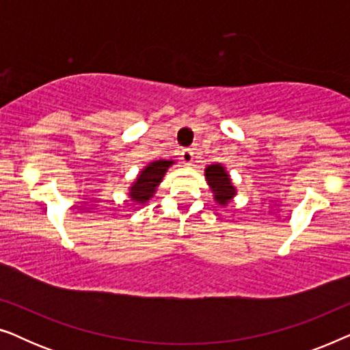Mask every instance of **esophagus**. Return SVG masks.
<instances>
[{
	"label": "esophagus",
	"mask_w": 350,
	"mask_h": 350,
	"mask_svg": "<svg viewBox=\"0 0 350 350\" xmlns=\"http://www.w3.org/2000/svg\"><path fill=\"white\" fill-rule=\"evenodd\" d=\"M194 159V151L191 150V148H185V150H181V161L185 162V164H191Z\"/></svg>",
	"instance_id": "esophagus-1"
}]
</instances>
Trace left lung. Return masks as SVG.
I'll return each mask as SVG.
<instances>
[{
  "label": "left lung",
  "instance_id": "obj_1",
  "mask_svg": "<svg viewBox=\"0 0 350 350\" xmlns=\"http://www.w3.org/2000/svg\"><path fill=\"white\" fill-rule=\"evenodd\" d=\"M205 176H207L208 185L213 188L215 200H217L218 204L224 205L234 194H236V189H234V186L231 185L229 175L224 172L221 165H208L207 169H205Z\"/></svg>",
  "mask_w": 350,
  "mask_h": 350
}]
</instances>
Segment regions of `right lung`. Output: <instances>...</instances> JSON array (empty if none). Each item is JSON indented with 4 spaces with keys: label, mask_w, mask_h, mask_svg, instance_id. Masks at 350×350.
<instances>
[{
    "label": "right lung",
    "mask_w": 350,
    "mask_h": 350,
    "mask_svg": "<svg viewBox=\"0 0 350 350\" xmlns=\"http://www.w3.org/2000/svg\"><path fill=\"white\" fill-rule=\"evenodd\" d=\"M172 165V161H154L138 175L135 185L131 188V199L133 202L145 204L152 198L156 186L161 183L165 170Z\"/></svg>",
    "instance_id": "obj_1"
}]
</instances>
